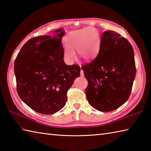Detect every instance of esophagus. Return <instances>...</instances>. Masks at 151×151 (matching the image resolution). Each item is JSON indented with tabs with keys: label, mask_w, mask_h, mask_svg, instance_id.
<instances>
[{
	"label": "esophagus",
	"mask_w": 151,
	"mask_h": 151,
	"mask_svg": "<svg viewBox=\"0 0 151 151\" xmlns=\"http://www.w3.org/2000/svg\"><path fill=\"white\" fill-rule=\"evenodd\" d=\"M81 76H84V71H83V70L81 69Z\"/></svg>",
	"instance_id": "1"
}]
</instances>
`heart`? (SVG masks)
I'll return each mask as SVG.
<instances>
[{
  "mask_svg": "<svg viewBox=\"0 0 151 151\" xmlns=\"http://www.w3.org/2000/svg\"><path fill=\"white\" fill-rule=\"evenodd\" d=\"M65 42L63 58L67 63L71 64L76 59V50L86 61L94 60L100 51L101 36L97 28L87 27L70 32L66 35Z\"/></svg>",
  "mask_w": 151,
  "mask_h": 151,
  "instance_id": "b5f03b06",
  "label": "heart"
}]
</instances>
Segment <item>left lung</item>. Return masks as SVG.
Returning a JSON list of instances; mask_svg holds the SVG:
<instances>
[{
	"label": "left lung",
	"instance_id": "1",
	"mask_svg": "<svg viewBox=\"0 0 151 151\" xmlns=\"http://www.w3.org/2000/svg\"><path fill=\"white\" fill-rule=\"evenodd\" d=\"M82 69L88 81L86 97L96 110H115L129 98L136 76L134 52L119 34L104 32L98 56Z\"/></svg>",
	"mask_w": 151,
	"mask_h": 151
}]
</instances>
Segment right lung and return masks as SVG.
Masks as SVG:
<instances>
[{
	"mask_svg": "<svg viewBox=\"0 0 151 151\" xmlns=\"http://www.w3.org/2000/svg\"><path fill=\"white\" fill-rule=\"evenodd\" d=\"M53 36L32 38L21 49L14 62L19 97L35 111L53 114L65 105L67 92L79 77L81 67L64 62L63 28Z\"/></svg>",
	"mask_w": 151,
	"mask_h": 151,
	"instance_id": "obj_1",
	"label": "right lung"
}]
</instances>
